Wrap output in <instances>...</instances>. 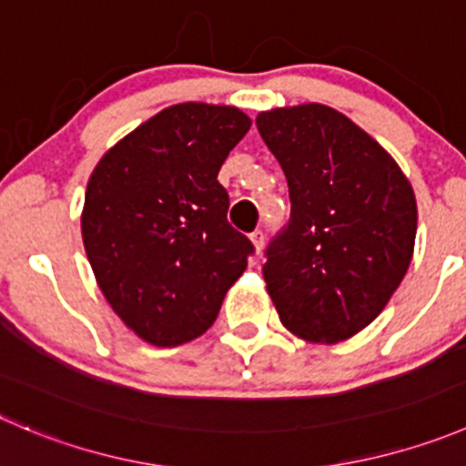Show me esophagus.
<instances>
[{"label": "esophagus", "instance_id": "esophagus-1", "mask_svg": "<svg viewBox=\"0 0 466 466\" xmlns=\"http://www.w3.org/2000/svg\"><path fill=\"white\" fill-rule=\"evenodd\" d=\"M250 241L252 246H255V252H261V248H264V232H261V229H255V232L250 234Z\"/></svg>", "mask_w": 466, "mask_h": 466}]
</instances>
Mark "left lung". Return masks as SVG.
Here are the masks:
<instances>
[{
    "instance_id": "obj_1",
    "label": "left lung",
    "mask_w": 466,
    "mask_h": 466,
    "mask_svg": "<svg viewBox=\"0 0 466 466\" xmlns=\"http://www.w3.org/2000/svg\"><path fill=\"white\" fill-rule=\"evenodd\" d=\"M257 129L284 170L289 225L264 279L284 328L337 343L367 328L412 261L417 200L390 152L325 104L270 108Z\"/></svg>"
}]
</instances>
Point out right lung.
<instances>
[{
	"label": "right lung",
	"instance_id": "right-lung-1",
	"mask_svg": "<svg viewBox=\"0 0 466 466\" xmlns=\"http://www.w3.org/2000/svg\"><path fill=\"white\" fill-rule=\"evenodd\" d=\"M250 125L237 106L175 104L116 143L90 175L86 255L108 305L147 343L179 346L207 332L255 252L228 223L218 182Z\"/></svg>",
	"mask_w": 466,
	"mask_h": 466
}]
</instances>
